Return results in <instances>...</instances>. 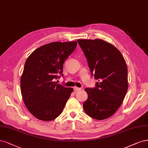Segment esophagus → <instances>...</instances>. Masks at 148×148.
Wrapping results in <instances>:
<instances>
[{
  "label": "esophagus",
  "mask_w": 148,
  "mask_h": 148,
  "mask_svg": "<svg viewBox=\"0 0 148 148\" xmlns=\"http://www.w3.org/2000/svg\"><path fill=\"white\" fill-rule=\"evenodd\" d=\"M81 90V88H78V87H75L74 88V90L75 92H77V91H79V90Z\"/></svg>",
  "instance_id": "34e87169"
}]
</instances>
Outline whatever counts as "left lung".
<instances>
[{"mask_svg":"<svg viewBox=\"0 0 148 148\" xmlns=\"http://www.w3.org/2000/svg\"><path fill=\"white\" fill-rule=\"evenodd\" d=\"M83 51L95 88H86L88 99L83 103L85 113L97 120L111 117L118 110L128 89L125 60L115 47L101 39L77 40Z\"/></svg>","mask_w":148,"mask_h":148,"instance_id":"1","label":"left lung"}]
</instances>
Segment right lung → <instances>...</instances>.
I'll return each instance as SVG.
<instances>
[{"mask_svg": "<svg viewBox=\"0 0 148 148\" xmlns=\"http://www.w3.org/2000/svg\"><path fill=\"white\" fill-rule=\"evenodd\" d=\"M77 45L76 42H55L45 45L30 54L20 81L24 103L37 119L51 121L60 114L73 88L56 81L62 75L63 64Z\"/></svg>", "mask_w": 148, "mask_h": 148, "instance_id": "right-lung-1", "label": "right lung"}]
</instances>
